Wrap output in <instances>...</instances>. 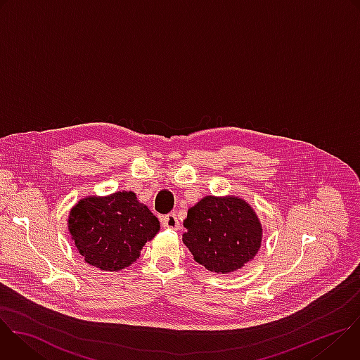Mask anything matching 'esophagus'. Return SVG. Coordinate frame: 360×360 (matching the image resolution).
I'll use <instances>...</instances> for the list:
<instances>
[{
  "label": "esophagus",
  "instance_id": "obj_1",
  "mask_svg": "<svg viewBox=\"0 0 360 360\" xmlns=\"http://www.w3.org/2000/svg\"><path fill=\"white\" fill-rule=\"evenodd\" d=\"M162 225H164V228L179 229V221L175 214H168V215L162 217Z\"/></svg>",
  "mask_w": 360,
  "mask_h": 360
}]
</instances>
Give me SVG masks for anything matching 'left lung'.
Returning <instances> with one entry per match:
<instances>
[{"instance_id":"obj_1","label":"left lung","mask_w":360,"mask_h":360,"mask_svg":"<svg viewBox=\"0 0 360 360\" xmlns=\"http://www.w3.org/2000/svg\"><path fill=\"white\" fill-rule=\"evenodd\" d=\"M182 242L193 261L215 274H231L250 262L262 245V224L236 195L203 196L188 210Z\"/></svg>"}]
</instances>
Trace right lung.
Masks as SVG:
<instances>
[{
    "instance_id": "add662e5",
    "label": "right lung",
    "mask_w": 360,
    "mask_h": 360,
    "mask_svg": "<svg viewBox=\"0 0 360 360\" xmlns=\"http://www.w3.org/2000/svg\"><path fill=\"white\" fill-rule=\"evenodd\" d=\"M160 229L158 218L132 191L85 196L68 215L71 239L84 261L107 272L131 266Z\"/></svg>"
}]
</instances>
